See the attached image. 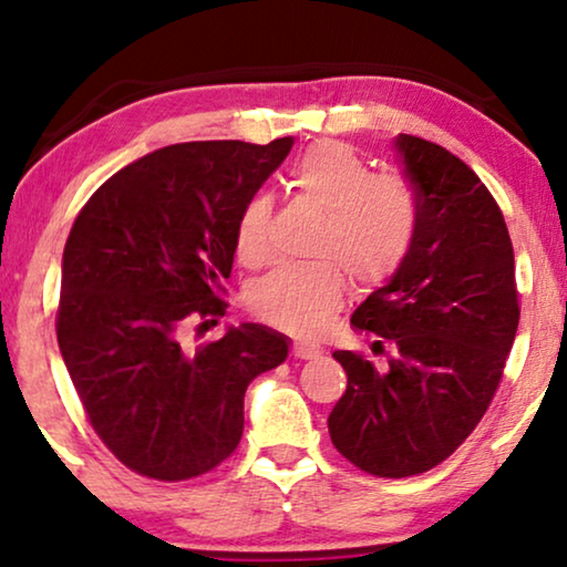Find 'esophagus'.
Returning <instances> with one entry per match:
<instances>
[{
    "instance_id": "obj_1",
    "label": "esophagus",
    "mask_w": 567,
    "mask_h": 567,
    "mask_svg": "<svg viewBox=\"0 0 567 567\" xmlns=\"http://www.w3.org/2000/svg\"><path fill=\"white\" fill-rule=\"evenodd\" d=\"M291 353H293V359H317V355H322V348L317 343H307V340H299V343H293Z\"/></svg>"
}]
</instances>
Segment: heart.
<instances>
[{
	"mask_svg": "<svg viewBox=\"0 0 567 567\" xmlns=\"http://www.w3.org/2000/svg\"><path fill=\"white\" fill-rule=\"evenodd\" d=\"M286 183L322 208L315 255L324 260L278 268L247 293L260 320L293 336H315L343 299V274L374 284L400 266L417 224L415 193L400 175H371L367 159L343 142H320L293 159ZM270 198L255 193L237 219V252L260 260L266 252ZM333 260L330 261L329 258Z\"/></svg>",
	"mask_w": 567,
	"mask_h": 567,
	"instance_id": "1",
	"label": "heart"
}]
</instances>
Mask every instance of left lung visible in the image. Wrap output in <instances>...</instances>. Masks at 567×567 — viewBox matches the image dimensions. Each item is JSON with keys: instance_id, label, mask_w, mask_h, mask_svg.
Listing matches in <instances>:
<instances>
[{"instance_id": "1", "label": "left lung", "mask_w": 567, "mask_h": 567, "mask_svg": "<svg viewBox=\"0 0 567 567\" xmlns=\"http://www.w3.org/2000/svg\"><path fill=\"white\" fill-rule=\"evenodd\" d=\"M413 185L410 250L351 324L374 332L377 367L336 351L348 386L328 417L332 444L377 477H410L452 456L485 415L518 328L514 247L491 190L444 146L394 136Z\"/></svg>"}]
</instances>
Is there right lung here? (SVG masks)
Masks as SVG:
<instances>
[{"mask_svg":"<svg viewBox=\"0 0 567 567\" xmlns=\"http://www.w3.org/2000/svg\"><path fill=\"white\" fill-rule=\"evenodd\" d=\"M291 146H165L107 177L69 231L61 359L92 429L138 475L175 483L221 464L243 439L247 384L289 355V338L266 324L196 351L177 332L224 315L239 212Z\"/></svg>","mask_w":567,"mask_h":567,"instance_id":"add662e5","label":"right lung"}]
</instances>
